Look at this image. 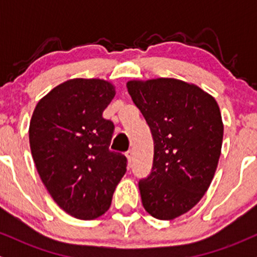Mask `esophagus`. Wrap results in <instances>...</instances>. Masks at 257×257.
<instances>
[{"label": "esophagus", "mask_w": 257, "mask_h": 257, "mask_svg": "<svg viewBox=\"0 0 257 257\" xmlns=\"http://www.w3.org/2000/svg\"><path fill=\"white\" fill-rule=\"evenodd\" d=\"M125 157H126V159H128V162L132 161V158H133V150H129V151L125 153Z\"/></svg>", "instance_id": "1"}]
</instances>
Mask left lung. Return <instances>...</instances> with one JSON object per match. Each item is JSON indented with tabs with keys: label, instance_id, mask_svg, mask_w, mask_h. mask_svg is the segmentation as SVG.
<instances>
[{
	"label": "left lung",
	"instance_id": "8db88e82",
	"mask_svg": "<svg viewBox=\"0 0 257 257\" xmlns=\"http://www.w3.org/2000/svg\"><path fill=\"white\" fill-rule=\"evenodd\" d=\"M155 141L152 172L139 182L145 210L158 220L190 211L213 181L223 138L220 107L198 85L176 78L126 82Z\"/></svg>",
	"mask_w": 257,
	"mask_h": 257
}]
</instances>
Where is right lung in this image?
I'll return each instance as SVG.
<instances>
[{
    "label": "right lung",
    "instance_id": "1",
    "mask_svg": "<svg viewBox=\"0 0 257 257\" xmlns=\"http://www.w3.org/2000/svg\"><path fill=\"white\" fill-rule=\"evenodd\" d=\"M116 87L100 78H72L37 102L29 126L35 166L54 202L79 220L110 209L126 172L124 155L110 151L113 123L102 112Z\"/></svg>",
    "mask_w": 257,
    "mask_h": 257
}]
</instances>
